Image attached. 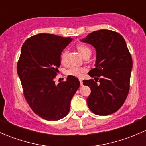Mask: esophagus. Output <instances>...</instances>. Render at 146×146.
Returning <instances> with one entry per match:
<instances>
[{
	"label": "esophagus",
	"instance_id": "obj_1",
	"mask_svg": "<svg viewBox=\"0 0 146 146\" xmlns=\"http://www.w3.org/2000/svg\"><path fill=\"white\" fill-rule=\"evenodd\" d=\"M80 86H82L83 85V82H82V79H80Z\"/></svg>",
	"mask_w": 146,
	"mask_h": 146
}]
</instances>
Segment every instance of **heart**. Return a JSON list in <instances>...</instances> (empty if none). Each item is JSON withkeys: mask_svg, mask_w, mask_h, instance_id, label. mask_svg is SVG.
<instances>
[{"mask_svg": "<svg viewBox=\"0 0 146 146\" xmlns=\"http://www.w3.org/2000/svg\"><path fill=\"white\" fill-rule=\"evenodd\" d=\"M77 49L79 51L80 54H81L82 56H83L85 54H86L87 53L90 52V49L88 47L85 46L84 45L79 44L77 46ZM66 54H67V51H64L62 53L61 56V63L64 64L65 61H66ZM87 70L86 68L85 67H78V66H71V67L69 68L67 70H66V74L68 75V76H74V77H78L80 78L81 77L83 74V73H85Z\"/></svg>", "mask_w": 146, "mask_h": 146, "instance_id": "heart-1", "label": "heart"}]
</instances>
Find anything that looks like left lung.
<instances>
[{"instance_id": "left-lung-1", "label": "left lung", "mask_w": 146, "mask_h": 146, "mask_svg": "<svg viewBox=\"0 0 146 146\" xmlns=\"http://www.w3.org/2000/svg\"><path fill=\"white\" fill-rule=\"evenodd\" d=\"M80 41L95 48V67L88 74L100 77L99 82L96 77L95 82L83 80V85L91 89L88 107L97 115L113 114L121 107L129 91L133 61L126 42L118 32L108 29L92 32Z\"/></svg>"}]
</instances>
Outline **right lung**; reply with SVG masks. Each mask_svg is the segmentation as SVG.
<instances>
[{
	"mask_svg": "<svg viewBox=\"0 0 146 146\" xmlns=\"http://www.w3.org/2000/svg\"><path fill=\"white\" fill-rule=\"evenodd\" d=\"M73 39L51 34L31 36L23 44L17 66L25 98L32 111L48 121L64 118L70 101L80 86L76 77L55 83L63 50Z\"/></svg>",
	"mask_w": 146,
	"mask_h": 146,
	"instance_id": "add662e5",
	"label": "right lung"
}]
</instances>
